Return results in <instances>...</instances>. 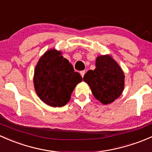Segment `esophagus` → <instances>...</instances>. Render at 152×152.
I'll return each mask as SVG.
<instances>
[{"instance_id":"1","label":"esophagus","mask_w":152,"mask_h":152,"mask_svg":"<svg viewBox=\"0 0 152 152\" xmlns=\"http://www.w3.org/2000/svg\"><path fill=\"white\" fill-rule=\"evenodd\" d=\"M85 73H86L85 70H83V71H80V75H81V76L83 77V76H84V75H85Z\"/></svg>"}]
</instances>
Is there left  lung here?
Masks as SVG:
<instances>
[{
  "mask_svg": "<svg viewBox=\"0 0 152 152\" xmlns=\"http://www.w3.org/2000/svg\"><path fill=\"white\" fill-rule=\"evenodd\" d=\"M96 69L88 70L83 80L88 84L96 99L110 104L120 96L124 87V75L121 67L110 56H98Z\"/></svg>",
  "mask_w": 152,
  "mask_h": 152,
  "instance_id": "left-lung-1",
  "label": "left lung"
}]
</instances>
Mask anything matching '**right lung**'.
<instances>
[{"instance_id": "obj_1", "label": "right lung", "mask_w": 152, "mask_h": 152, "mask_svg": "<svg viewBox=\"0 0 152 152\" xmlns=\"http://www.w3.org/2000/svg\"><path fill=\"white\" fill-rule=\"evenodd\" d=\"M80 73L56 50H50L39 61L34 71V83L42 102L52 107L64 106L76 85L82 81Z\"/></svg>"}]
</instances>
